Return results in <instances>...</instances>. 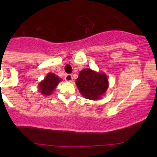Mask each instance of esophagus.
I'll return each mask as SVG.
<instances>
[{
    "mask_svg": "<svg viewBox=\"0 0 157 157\" xmlns=\"http://www.w3.org/2000/svg\"><path fill=\"white\" fill-rule=\"evenodd\" d=\"M65 80L67 82H72L73 81V77L71 74H67L65 76Z\"/></svg>",
    "mask_w": 157,
    "mask_h": 157,
    "instance_id": "34e87169",
    "label": "esophagus"
}]
</instances>
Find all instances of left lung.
I'll use <instances>...</instances> for the list:
<instances>
[{
	"instance_id": "8db88e82",
	"label": "left lung",
	"mask_w": 157,
	"mask_h": 157,
	"mask_svg": "<svg viewBox=\"0 0 157 157\" xmlns=\"http://www.w3.org/2000/svg\"><path fill=\"white\" fill-rule=\"evenodd\" d=\"M76 84L83 97L91 100H98L108 90L109 79L105 73L85 68L79 73Z\"/></svg>"
}]
</instances>
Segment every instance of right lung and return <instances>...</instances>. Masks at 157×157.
<instances>
[{
  "mask_svg": "<svg viewBox=\"0 0 157 157\" xmlns=\"http://www.w3.org/2000/svg\"><path fill=\"white\" fill-rule=\"evenodd\" d=\"M62 80V79L59 78L58 76L55 75L54 73H48L43 80L40 82L38 85L40 93L45 96H49L52 94L57 87L58 83Z\"/></svg>",
  "mask_w": 157,
  "mask_h": 157,
  "instance_id": "1",
  "label": "right lung"
}]
</instances>
